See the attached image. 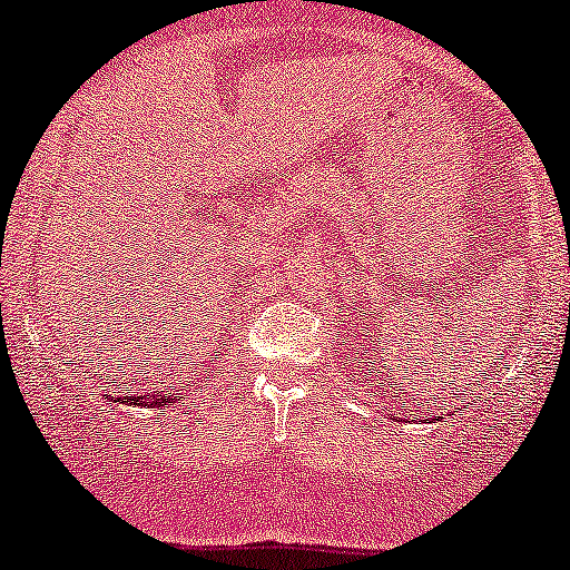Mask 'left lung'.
Returning <instances> with one entry per match:
<instances>
[{"instance_id": "left-lung-1", "label": "left lung", "mask_w": 570, "mask_h": 570, "mask_svg": "<svg viewBox=\"0 0 570 570\" xmlns=\"http://www.w3.org/2000/svg\"><path fill=\"white\" fill-rule=\"evenodd\" d=\"M438 420H441V416H438Z\"/></svg>"}]
</instances>
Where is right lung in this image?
<instances>
[{"mask_svg":"<svg viewBox=\"0 0 570 570\" xmlns=\"http://www.w3.org/2000/svg\"><path fill=\"white\" fill-rule=\"evenodd\" d=\"M175 401H180V395H164V397H135L129 395L125 397V403H129V406H140V409H159V406H173Z\"/></svg>","mask_w":570,"mask_h":570,"instance_id":"right-lung-1","label":"right lung"}]
</instances>
